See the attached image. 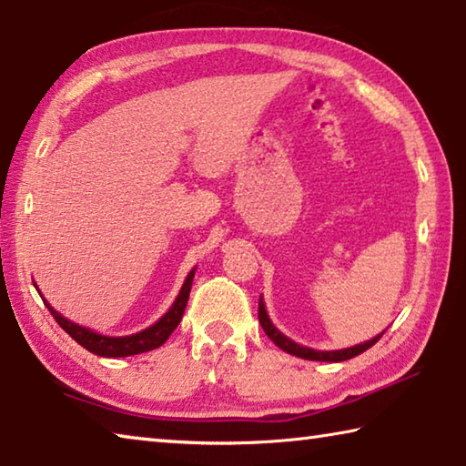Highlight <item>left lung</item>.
<instances>
[{"mask_svg": "<svg viewBox=\"0 0 466 466\" xmlns=\"http://www.w3.org/2000/svg\"><path fill=\"white\" fill-rule=\"evenodd\" d=\"M258 317H259V323H262V329L266 331V336L270 338L276 346L284 352H289L292 356H299V358H305V360H317V362H344L350 360V358H354L358 354L366 352V350L372 348L377 341L382 338V333H379L377 338H372L369 341H364V344H358L352 348H346V350H329V352H321V350H313V348H305V346H299L297 341L289 339L284 333H280L279 329L274 328L270 317L266 313V305L264 300L259 299V309H258Z\"/></svg>", "mask_w": 466, "mask_h": 466, "instance_id": "obj_1", "label": "left lung"}]
</instances>
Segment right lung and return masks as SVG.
Masks as SVG:
<instances>
[{
    "label": "right lung",
    "instance_id": "right-lung-1",
    "mask_svg": "<svg viewBox=\"0 0 466 466\" xmlns=\"http://www.w3.org/2000/svg\"><path fill=\"white\" fill-rule=\"evenodd\" d=\"M194 272L186 276V280L182 284V290H179L177 299L174 300V305L169 307V311L161 317L157 323H153L151 328H147L138 333H133V336H125V338H110V336H102V333H96L87 328H81V325L69 321L67 317H63L59 311L48 305V300H45V305L51 315L55 317V321L61 325V328L69 333V336L77 341L79 346H84L87 352H92L96 356H104V358H125V356H135V354H143L149 352V350H155L166 344V339L174 333V329L182 321L184 309L187 305V297H190V289H192V280H194ZM36 287V284H35ZM38 290V289H36ZM43 297V295H40Z\"/></svg>",
    "mask_w": 466,
    "mask_h": 466
}]
</instances>
